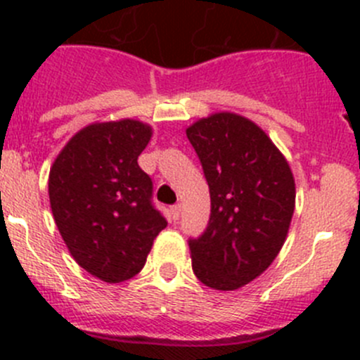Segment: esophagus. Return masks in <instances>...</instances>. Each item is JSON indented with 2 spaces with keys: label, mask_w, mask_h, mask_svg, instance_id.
<instances>
[{
  "label": "esophagus",
  "mask_w": 360,
  "mask_h": 360,
  "mask_svg": "<svg viewBox=\"0 0 360 360\" xmlns=\"http://www.w3.org/2000/svg\"><path fill=\"white\" fill-rule=\"evenodd\" d=\"M169 217H172L173 222H175V220H179V217H180V205H173L172 208H169Z\"/></svg>",
  "instance_id": "1"
}]
</instances>
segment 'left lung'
<instances>
[{"label": "left lung", "mask_w": 360, "mask_h": 360, "mask_svg": "<svg viewBox=\"0 0 360 360\" xmlns=\"http://www.w3.org/2000/svg\"><path fill=\"white\" fill-rule=\"evenodd\" d=\"M210 187L205 233L188 240L192 271L217 290L247 285L275 261L296 205L289 162L268 134L245 117L222 112L187 129Z\"/></svg>", "instance_id": "left-lung-1"}]
</instances>
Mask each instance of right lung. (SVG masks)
<instances>
[{"mask_svg":"<svg viewBox=\"0 0 360 360\" xmlns=\"http://www.w3.org/2000/svg\"><path fill=\"white\" fill-rule=\"evenodd\" d=\"M152 129L140 120L91 124L60 150L49 175L58 229L75 261L108 283L133 278L168 226L138 166Z\"/></svg>","mask_w":360,"mask_h":360,"instance_id":"obj_1","label":"right lung"}]
</instances>
